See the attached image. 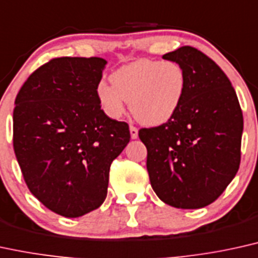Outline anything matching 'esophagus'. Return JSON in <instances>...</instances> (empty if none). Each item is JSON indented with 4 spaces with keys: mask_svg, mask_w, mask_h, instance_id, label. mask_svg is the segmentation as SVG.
Masks as SVG:
<instances>
[{
    "mask_svg": "<svg viewBox=\"0 0 258 258\" xmlns=\"http://www.w3.org/2000/svg\"><path fill=\"white\" fill-rule=\"evenodd\" d=\"M130 133H131V138L132 139H137L138 138V130L136 126H130Z\"/></svg>",
    "mask_w": 258,
    "mask_h": 258,
    "instance_id": "obj_1",
    "label": "esophagus"
}]
</instances>
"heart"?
<instances>
[{
    "mask_svg": "<svg viewBox=\"0 0 258 258\" xmlns=\"http://www.w3.org/2000/svg\"><path fill=\"white\" fill-rule=\"evenodd\" d=\"M111 85L98 83L96 96L111 119L125 114L126 101L136 119L161 125L173 116L186 90V73L178 62L143 58L119 68L110 76Z\"/></svg>",
    "mask_w": 258,
    "mask_h": 258,
    "instance_id": "heart-1",
    "label": "heart"
}]
</instances>
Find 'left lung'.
I'll return each instance as SVG.
<instances>
[{"instance_id": "obj_1", "label": "left lung", "mask_w": 258, "mask_h": 258, "mask_svg": "<svg viewBox=\"0 0 258 258\" xmlns=\"http://www.w3.org/2000/svg\"><path fill=\"white\" fill-rule=\"evenodd\" d=\"M162 58L184 68V98L167 122L138 135L155 194L172 207L198 209L218 200L237 174L243 113L227 76L206 54L185 45Z\"/></svg>"}]
</instances>
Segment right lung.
Wrapping results in <instances>:
<instances>
[{"mask_svg":"<svg viewBox=\"0 0 258 258\" xmlns=\"http://www.w3.org/2000/svg\"><path fill=\"white\" fill-rule=\"evenodd\" d=\"M105 63L52 58L15 98L13 147L25 182L43 206L66 218L103 203L110 164L131 138L128 125L105 115L96 96Z\"/></svg>","mask_w":258,"mask_h":258,"instance_id":"obj_1","label":"right lung"}]
</instances>
